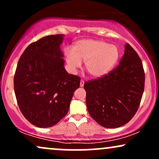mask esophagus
I'll return each instance as SVG.
<instances>
[{
    "label": "esophagus",
    "mask_w": 159,
    "mask_h": 159,
    "mask_svg": "<svg viewBox=\"0 0 159 159\" xmlns=\"http://www.w3.org/2000/svg\"><path fill=\"white\" fill-rule=\"evenodd\" d=\"M84 81L83 79H81V81H80V87H84Z\"/></svg>",
    "instance_id": "1"
}]
</instances>
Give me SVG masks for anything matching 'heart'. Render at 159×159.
<instances>
[{"instance_id":"1","label":"heart","mask_w":159,"mask_h":159,"mask_svg":"<svg viewBox=\"0 0 159 159\" xmlns=\"http://www.w3.org/2000/svg\"><path fill=\"white\" fill-rule=\"evenodd\" d=\"M66 61L74 72L84 61L86 70L93 78H101L112 70L120 57L114 45L96 39H81L75 43L72 49L65 50Z\"/></svg>"}]
</instances>
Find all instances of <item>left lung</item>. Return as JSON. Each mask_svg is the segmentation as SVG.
<instances>
[{
    "label": "left lung",
    "mask_w": 159,
    "mask_h": 159,
    "mask_svg": "<svg viewBox=\"0 0 159 159\" xmlns=\"http://www.w3.org/2000/svg\"><path fill=\"white\" fill-rule=\"evenodd\" d=\"M145 73L138 53L129 43L116 68L84 83L87 110L102 126L118 128L129 123L139 107Z\"/></svg>",
    "instance_id": "left-lung-1"
}]
</instances>
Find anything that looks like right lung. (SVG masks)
I'll list each match as a JSON object with an SVG mask.
<instances>
[{"label": "right lung", "mask_w": 159, "mask_h": 159, "mask_svg": "<svg viewBox=\"0 0 159 159\" xmlns=\"http://www.w3.org/2000/svg\"><path fill=\"white\" fill-rule=\"evenodd\" d=\"M63 35H50L32 43L21 54L14 75L20 111L33 125L48 128L68 113L81 78L69 74L60 45Z\"/></svg>", "instance_id": "add662e5"}]
</instances>
